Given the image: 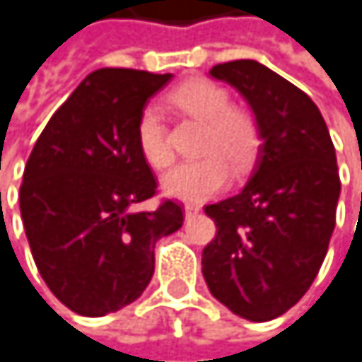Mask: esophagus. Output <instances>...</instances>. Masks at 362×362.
<instances>
[{
	"instance_id": "esophagus-1",
	"label": "esophagus",
	"mask_w": 362,
	"mask_h": 362,
	"mask_svg": "<svg viewBox=\"0 0 362 362\" xmlns=\"http://www.w3.org/2000/svg\"><path fill=\"white\" fill-rule=\"evenodd\" d=\"M199 210H202V208H199L197 204H187V206H185V214H187V216H193V214H197Z\"/></svg>"
}]
</instances>
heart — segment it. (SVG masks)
<instances>
[{
	"label": "heart",
	"instance_id": "heart-1",
	"mask_svg": "<svg viewBox=\"0 0 362 362\" xmlns=\"http://www.w3.org/2000/svg\"><path fill=\"white\" fill-rule=\"evenodd\" d=\"M171 105L204 124L195 160L177 165L163 177V191L182 202H204L229 182V165L236 171L247 169L259 150L262 131L257 117L240 107H231L225 88L208 79H191L169 94ZM137 148L146 163L165 169L173 163L167 131L156 107L148 105L135 126Z\"/></svg>",
	"mask_w": 362,
	"mask_h": 362
}]
</instances>
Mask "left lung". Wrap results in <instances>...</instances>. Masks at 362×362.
<instances>
[{
    "label": "left lung",
    "mask_w": 362,
    "mask_h": 362,
    "mask_svg": "<svg viewBox=\"0 0 362 362\" xmlns=\"http://www.w3.org/2000/svg\"><path fill=\"white\" fill-rule=\"evenodd\" d=\"M210 74L251 105L262 144L249 182L206 206L216 236L202 272L231 313L268 322L305 296L326 257L341 193L337 156L315 103L281 74L253 59L216 64Z\"/></svg>",
    "instance_id": "8db88e82"
}]
</instances>
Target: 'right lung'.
Masks as SVG:
<instances>
[{
	"label": "right lung",
	"mask_w": 362,
	"mask_h": 362,
	"mask_svg": "<svg viewBox=\"0 0 362 362\" xmlns=\"http://www.w3.org/2000/svg\"><path fill=\"white\" fill-rule=\"evenodd\" d=\"M171 74L100 68L40 133L21 185V218L49 290L70 311L100 317L137 300L154 274V245L182 227V206L156 195L135 126Z\"/></svg>",
	"instance_id": "add662e5"
}]
</instances>
